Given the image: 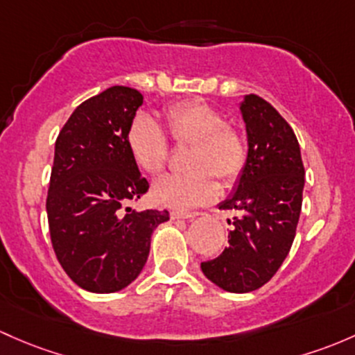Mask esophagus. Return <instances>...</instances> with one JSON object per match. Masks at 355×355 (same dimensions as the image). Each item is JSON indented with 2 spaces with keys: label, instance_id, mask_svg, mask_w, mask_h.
I'll return each mask as SVG.
<instances>
[{
  "label": "esophagus",
  "instance_id": "obj_1",
  "mask_svg": "<svg viewBox=\"0 0 355 355\" xmlns=\"http://www.w3.org/2000/svg\"><path fill=\"white\" fill-rule=\"evenodd\" d=\"M199 216V212H184V211H171L170 218L171 219H193Z\"/></svg>",
  "mask_w": 355,
  "mask_h": 355
}]
</instances>
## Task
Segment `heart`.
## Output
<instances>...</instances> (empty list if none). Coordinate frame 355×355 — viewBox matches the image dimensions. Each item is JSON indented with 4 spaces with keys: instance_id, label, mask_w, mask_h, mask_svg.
Wrapping results in <instances>:
<instances>
[{
    "instance_id": "1",
    "label": "heart",
    "mask_w": 355,
    "mask_h": 355,
    "mask_svg": "<svg viewBox=\"0 0 355 355\" xmlns=\"http://www.w3.org/2000/svg\"><path fill=\"white\" fill-rule=\"evenodd\" d=\"M168 132L177 144H193L187 156L189 173L168 175L153 187L156 202L190 209L211 202L223 184H233L243 173L248 144L240 129L226 124V117L202 100H185L166 110ZM136 165L149 175L165 170L170 144L162 125L148 114H137L125 134Z\"/></svg>"
}]
</instances>
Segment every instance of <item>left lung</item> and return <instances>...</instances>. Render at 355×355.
Instances as JSON below:
<instances>
[{
	"instance_id": "8db88e82",
	"label": "left lung",
	"mask_w": 355,
	"mask_h": 355,
	"mask_svg": "<svg viewBox=\"0 0 355 355\" xmlns=\"http://www.w3.org/2000/svg\"><path fill=\"white\" fill-rule=\"evenodd\" d=\"M248 158L234 193L219 209L238 211L225 252L200 263L204 275L227 293H250L274 277L296 236L304 166L291 125L259 95L240 105Z\"/></svg>"
}]
</instances>
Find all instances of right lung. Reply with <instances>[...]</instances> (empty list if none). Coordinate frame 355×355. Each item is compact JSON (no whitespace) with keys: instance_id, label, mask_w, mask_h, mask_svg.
Segmentation results:
<instances>
[{"instance_id":"1","label":"right lung","mask_w":355,"mask_h":355,"mask_svg":"<svg viewBox=\"0 0 355 355\" xmlns=\"http://www.w3.org/2000/svg\"><path fill=\"white\" fill-rule=\"evenodd\" d=\"M143 95L110 87L85 100L55 139L47 192L52 248L71 281L89 293H115L143 270L151 234L168 211L129 207L148 192L125 134Z\"/></svg>"}]
</instances>
